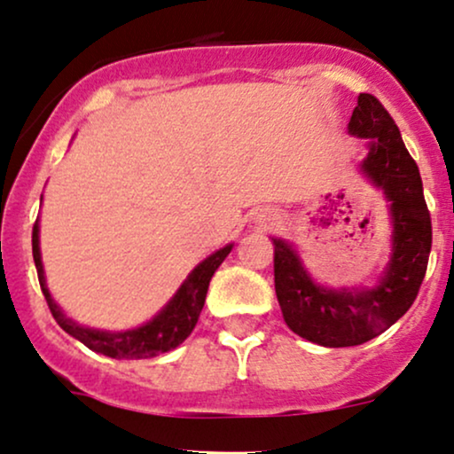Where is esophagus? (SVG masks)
Listing matches in <instances>:
<instances>
[{
    "mask_svg": "<svg viewBox=\"0 0 454 454\" xmlns=\"http://www.w3.org/2000/svg\"><path fill=\"white\" fill-rule=\"evenodd\" d=\"M278 220V214L272 209H260L254 214V223L257 228H270Z\"/></svg>",
    "mask_w": 454,
    "mask_h": 454,
    "instance_id": "esophagus-1",
    "label": "esophagus"
}]
</instances>
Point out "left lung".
Segmentation results:
<instances>
[{
	"label": "left lung",
	"mask_w": 454,
	"mask_h": 454,
	"mask_svg": "<svg viewBox=\"0 0 454 454\" xmlns=\"http://www.w3.org/2000/svg\"><path fill=\"white\" fill-rule=\"evenodd\" d=\"M348 134L366 142L360 171L387 200L392 251L375 285L325 286L312 278L289 240L272 237L274 289L286 326L325 348L372 340L412 306L432 251V220L417 163L375 96L360 94Z\"/></svg>",
	"instance_id": "8db88e82"
}]
</instances>
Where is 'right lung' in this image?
Listing matches in <instances>:
<instances>
[{
    "label": "right lung",
    "mask_w": 454,
    "mask_h": 454,
    "mask_svg": "<svg viewBox=\"0 0 454 454\" xmlns=\"http://www.w3.org/2000/svg\"><path fill=\"white\" fill-rule=\"evenodd\" d=\"M232 247V243H228L222 249H217L215 254H211L203 262L197 263L184 283L180 285V289L176 291L174 297L148 323L128 331H105L74 323L73 318L67 317L65 309L54 301L43 274L42 249H39V220L33 226V260H35L39 285H42L51 317L56 318V323L68 335L82 341L83 346H88L91 352L105 354L108 358L117 360L153 358V356L171 352V349L180 346L191 335L194 325H197L200 309L205 306V297H207L209 280L215 274V270L220 268V263L231 254Z\"/></svg>",
    "instance_id": "add662e5"
}]
</instances>
